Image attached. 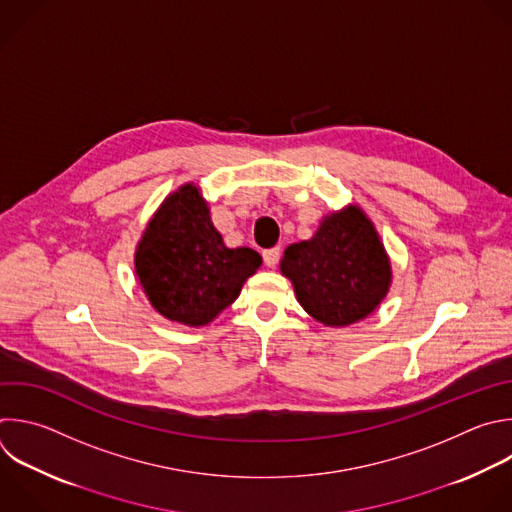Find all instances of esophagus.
Segmentation results:
<instances>
[{
	"mask_svg": "<svg viewBox=\"0 0 512 512\" xmlns=\"http://www.w3.org/2000/svg\"><path fill=\"white\" fill-rule=\"evenodd\" d=\"M279 257H281V249L279 247H271V249L263 251V261H265L267 267H275Z\"/></svg>",
	"mask_w": 512,
	"mask_h": 512,
	"instance_id": "esophagus-1",
	"label": "esophagus"
}]
</instances>
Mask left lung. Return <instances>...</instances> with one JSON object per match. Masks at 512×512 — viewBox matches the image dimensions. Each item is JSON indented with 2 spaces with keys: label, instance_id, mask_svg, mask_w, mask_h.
<instances>
[{
  "label": "left lung",
  "instance_id": "1",
  "mask_svg": "<svg viewBox=\"0 0 512 512\" xmlns=\"http://www.w3.org/2000/svg\"><path fill=\"white\" fill-rule=\"evenodd\" d=\"M281 273L291 279L301 307L333 327L370 315L392 277L384 245L358 207L329 215L313 239L289 245Z\"/></svg>",
  "mask_w": 512,
  "mask_h": 512
}]
</instances>
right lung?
I'll return each instance as SVG.
<instances>
[{"instance_id":"right-lung-1","label":"right lung","mask_w":512,"mask_h":512,"mask_svg":"<svg viewBox=\"0 0 512 512\" xmlns=\"http://www.w3.org/2000/svg\"><path fill=\"white\" fill-rule=\"evenodd\" d=\"M134 267L158 313L197 327L239 297L245 279L261 267V255L225 247L199 189L185 185L148 223Z\"/></svg>"}]
</instances>
